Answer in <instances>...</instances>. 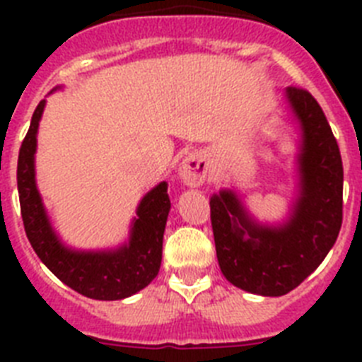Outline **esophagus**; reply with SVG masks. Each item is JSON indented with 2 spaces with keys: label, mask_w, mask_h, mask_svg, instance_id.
<instances>
[{
  "label": "esophagus",
  "mask_w": 362,
  "mask_h": 362,
  "mask_svg": "<svg viewBox=\"0 0 362 362\" xmlns=\"http://www.w3.org/2000/svg\"><path fill=\"white\" fill-rule=\"evenodd\" d=\"M210 172V159L204 152H194L179 165V177L188 187H199L206 181Z\"/></svg>",
  "instance_id": "obj_1"
}]
</instances>
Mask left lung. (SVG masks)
<instances>
[{
    "label": "left lung",
    "instance_id": "8db88e82",
    "mask_svg": "<svg viewBox=\"0 0 362 362\" xmlns=\"http://www.w3.org/2000/svg\"><path fill=\"white\" fill-rule=\"evenodd\" d=\"M286 101L300 127L299 197L281 226L259 225L232 190L210 197L214 241L223 276L264 297L292 292L335 245L343 223V161L325 112L305 88Z\"/></svg>",
    "mask_w": 362,
    "mask_h": 362
}]
</instances>
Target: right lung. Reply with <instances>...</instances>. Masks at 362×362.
Here are the masks:
<instances>
[{
    "instance_id": "right-lung-1",
    "label": "right lung",
    "mask_w": 362,
    "mask_h": 362,
    "mask_svg": "<svg viewBox=\"0 0 362 362\" xmlns=\"http://www.w3.org/2000/svg\"><path fill=\"white\" fill-rule=\"evenodd\" d=\"M45 108L40 101L32 114L18 158V192L25 232L43 264L59 281L90 299L117 300L148 286L161 267L163 233L170 212L168 185L163 181L137 206L129 241L114 250H72L54 232L36 187L34 153L37 127Z\"/></svg>"
}]
</instances>
